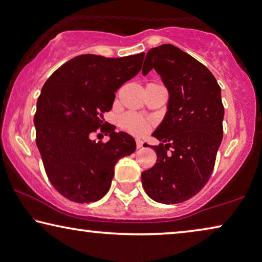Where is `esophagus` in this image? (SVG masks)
<instances>
[{
	"label": "esophagus",
	"instance_id": "obj_1",
	"mask_svg": "<svg viewBox=\"0 0 262 262\" xmlns=\"http://www.w3.org/2000/svg\"><path fill=\"white\" fill-rule=\"evenodd\" d=\"M136 148H141L142 146H143V141L142 140H140V139H136Z\"/></svg>",
	"mask_w": 262,
	"mask_h": 262
}]
</instances>
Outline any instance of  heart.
Segmentation results:
<instances>
[{
    "label": "heart",
    "mask_w": 262,
    "mask_h": 262,
    "mask_svg": "<svg viewBox=\"0 0 262 262\" xmlns=\"http://www.w3.org/2000/svg\"><path fill=\"white\" fill-rule=\"evenodd\" d=\"M120 126L124 130L132 133V134L143 135L153 126V121L144 119L140 115L133 114V113H128V114L121 116Z\"/></svg>",
    "instance_id": "obj_1"
}]
</instances>
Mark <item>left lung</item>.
I'll return each instance as SVG.
<instances>
[{
  "label": "left lung",
  "mask_w": 262,
  "mask_h": 262,
  "mask_svg": "<svg viewBox=\"0 0 262 262\" xmlns=\"http://www.w3.org/2000/svg\"><path fill=\"white\" fill-rule=\"evenodd\" d=\"M153 68L169 93L168 111L153 133L166 143L151 146L158 160L142 171V186L156 202L180 204L204 188L214 169L224 134L221 88L206 66L173 45L147 53L142 74Z\"/></svg>",
  "instance_id": "8db88e82"
}]
</instances>
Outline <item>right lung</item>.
<instances>
[{"label":"right lung","instance_id":"right-lung-1","mask_svg":"<svg viewBox=\"0 0 262 262\" xmlns=\"http://www.w3.org/2000/svg\"><path fill=\"white\" fill-rule=\"evenodd\" d=\"M144 53L119 58L80 55L55 70L43 85L34 116L36 146L49 181L79 204L100 200L109 190L116 162L134 153L135 140L104 122L115 92L142 67ZM110 134L108 143L91 140Z\"/></svg>","mask_w":262,"mask_h":262}]
</instances>
